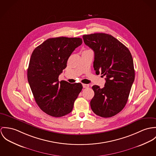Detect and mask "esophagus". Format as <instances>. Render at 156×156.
Instances as JSON below:
<instances>
[{"mask_svg": "<svg viewBox=\"0 0 156 156\" xmlns=\"http://www.w3.org/2000/svg\"><path fill=\"white\" fill-rule=\"evenodd\" d=\"M83 88H88L89 85L86 84H83Z\"/></svg>", "mask_w": 156, "mask_h": 156, "instance_id": "esophagus-1", "label": "esophagus"}]
</instances>
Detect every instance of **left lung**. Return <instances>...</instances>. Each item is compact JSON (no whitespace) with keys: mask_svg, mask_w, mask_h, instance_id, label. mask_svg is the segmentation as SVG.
Listing matches in <instances>:
<instances>
[{"mask_svg":"<svg viewBox=\"0 0 156 156\" xmlns=\"http://www.w3.org/2000/svg\"><path fill=\"white\" fill-rule=\"evenodd\" d=\"M85 44L94 52V69L105 76L104 88L94 85L90 101L96 115L108 118L119 113L127 102L135 80L133 60L129 49L112 35L97 33L83 36Z\"/></svg>","mask_w":156,"mask_h":156,"instance_id":"8db88e82","label":"left lung"}]
</instances>
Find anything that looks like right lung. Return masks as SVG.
I'll return each instance as SVG.
<instances>
[{
	"mask_svg": "<svg viewBox=\"0 0 156 156\" xmlns=\"http://www.w3.org/2000/svg\"><path fill=\"white\" fill-rule=\"evenodd\" d=\"M80 37L50 38L37 46L32 54L27 69V80L38 106L55 117L70 113L78 94L81 83L58 81V76L67 66L68 60L81 45Z\"/></svg>",
	"mask_w": 156,
	"mask_h": 156,
	"instance_id": "obj_1",
	"label": "right lung"
}]
</instances>
